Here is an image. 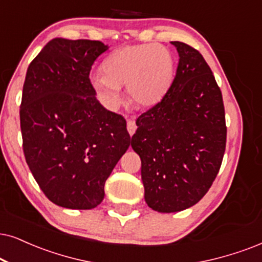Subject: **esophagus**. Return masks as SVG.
<instances>
[{
	"instance_id": "1",
	"label": "esophagus",
	"mask_w": 262,
	"mask_h": 262,
	"mask_svg": "<svg viewBox=\"0 0 262 262\" xmlns=\"http://www.w3.org/2000/svg\"><path fill=\"white\" fill-rule=\"evenodd\" d=\"M127 129H128V133L130 135H133L135 133V130H137V124H135L134 120H128Z\"/></svg>"
}]
</instances>
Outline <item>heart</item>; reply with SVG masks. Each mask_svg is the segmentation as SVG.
<instances>
[{
	"label": "heart",
	"instance_id": "1",
	"mask_svg": "<svg viewBox=\"0 0 262 262\" xmlns=\"http://www.w3.org/2000/svg\"><path fill=\"white\" fill-rule=\"evenodd\" d=\"M104 72L89 76L92 87L107 107L122 101V84H127L129 98L140 107L157 105L169 91L174 79L175 64L171 52L157 43L124 46L112 53Z\"/></svg>",
	"mask_w": 262,
	"mask_h": 262
}]
</instances>
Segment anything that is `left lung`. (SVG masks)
<instances>
[{"label": "left lung", "mask_w": 262, "mask_h": 262, "mask_svg": "<svg viewBox=\"0 0 262 262\" xmlns=\"http://www.w3.org/2000/svg\"><path fill=\"white\" fill-rule=\"evenodd\" d=\"M179 64L162 101L137 120L145 201L158 213L198 203L216 178L226 146L223 95L202 54L173 41Z\"/></svg>", "instance_id": "obj_1"}]
</instances>
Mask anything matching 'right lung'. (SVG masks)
Wrapping results in <instances>:
<instances>
[{
	"label": "right lung",
	"mask_w": 262,
	"mask_h": 262,
	"mask_svg": "<svg viewBox=\"0 0 262 262\" xmlns=\"http://www.w3.org/2000/svg\"><path fill=\"white\" fill-rule=\"evenodd\" d=\"M107 49L100 41L53 38L26 71V163L48 200L68 209L101 203L105 181L130 145L127 122L102 106L89 82L92 65Z\"/></svg>",
	"instance_id": "right-lung-1"
}]
</instances>
